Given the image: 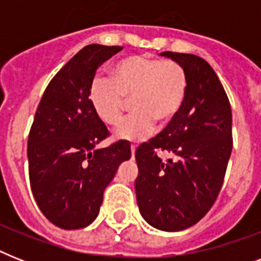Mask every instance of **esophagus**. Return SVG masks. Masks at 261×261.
<instances>
[{"mask_svg": "<svg viewBox=\"0 0 261 261\" xmlns=\"http://www.w3.org/2000/svg\"><path fill=\"white\" fill-rule=\"evenodd\" d=\"M135 150H137V146H135V145H131V155H133V157H134L135 154Z\"/></svg>", "mask_w": 261, "mask_h": 261, "instance_id": "34e87169", "label": "esophagus"}]
</instances>
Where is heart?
Returning <instances> with one entry per match:
<instances>
[{
	"label": "heart",
	"instance_id": "b5f03b06",
	"mask_svg": "<svg viewBox=\"0 0 261 261\" xmlns=\"http://www.w3.org/2000/svg\"><path fill=\"white\" fill-rule=\"evenodd\" d=\"M188 93L187 70L174 61L131 55L115 63L111 79L97 75L88 90L89 104L108 126L123 119L131 98L134 114L115 130L119 139L138 141L176 118Z\"/></svg>",
	"mask_w": 261,
	"mask_h": 261
}]
</instances>
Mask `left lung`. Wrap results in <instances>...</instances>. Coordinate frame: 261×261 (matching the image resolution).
Wrapping results in <instances>:
<instances>
[{
    "label": "left lung",
    "instance_id": "left-lung-1",
    "mask_svg": "<svg viewBox=\"0 0 261 261\" xmlns=\"http://www.w3.org/2000/svg\"><path fill=\"white\" fill-rule=\"evenodd\" d=\"M188 74V93L176 118L135 151V194L143 219L155 229L180 231L207 214L230 159L231 108L213 67L198 55L165 51ZM172 155L167 162L158 155Z\"/></svg>",
    "mask_w": 261,
    "mask_h": 261
}]
</instances>
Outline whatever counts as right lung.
Returning a JSON list of instances; mask_svg holds the SVG:
<instances>
[{"label":"right lung","instance_id":"right-lung-1","mask_svg":"<svg viewBox=\"0 0 261 261\" xmlns=\"http://www.w3.org/2000/svg\"><path fill=\"white\" fill-rule=\"evenodd\" d=\"M120 50L84 47L51 80L35 114L27 149L31 190L44 217L61 229L93 222L106 187L131 157L126 141L96 149L110 131L88 98L96 70Z\"/></svg>","mask_w":261,"mask_h":261}]
</instances>
